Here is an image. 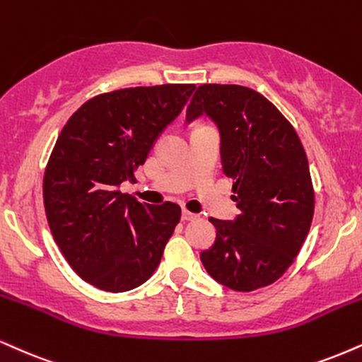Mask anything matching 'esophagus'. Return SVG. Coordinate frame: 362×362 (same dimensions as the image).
<instances>
[{
    "label": "esophagus",
    "instance_id": "1",
    "mask_svg": "<svg viewBox=\"0 0 362 362\" xmlns=\"http://www.w3.org/2000/svg\"><path fill=\"white\" fill-rule=\"evenodd\" d=\"M197 214H194V212H189V211H182V221H194L197 219Z\"/></svg>",
    "mask_w": 362,
    "mask_h": 362
}]
</instances>
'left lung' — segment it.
<instances>
[{"mask_svg": "<svg viewBox=\"0 0 362 362\" xmlns=\"http://www.w3.org/2000/svg\"><path fill=\"white\" fill-rule=\"evenodd\" d=\"M200 116L221 134L223 172L234 180V221L211 217L216 241L200 252L217 283L252 291L276 281L298 255L313 217L308 160L285 116L250 87L204 84L187 107V123Z\"/></svg>", "mask_w": 362, "mask_h": 362, "instance_id": "left-lung-1", "label": "left lung"}]
</instances>
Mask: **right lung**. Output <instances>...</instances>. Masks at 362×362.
I'll return each instance as SVG.
<instances>
[{
    "instance_id": "add662e5",
    "label": "right lung",
    "mask_w": 362,
    "mask_h": 362,
    "mask_svg": "<svg viewBox=\"0 0 362 362\" xmlns=\"http://www.w3.org/2000/svg\"><path fill=\"white\" fill-rule=\"evenodd\" d=\"M194 84L129 87L95 95L60 132L43 175L52 236L82 280L112 293L143 285L162 259L180 207L121 194Z\"/></svg>"
}]
</instances>
